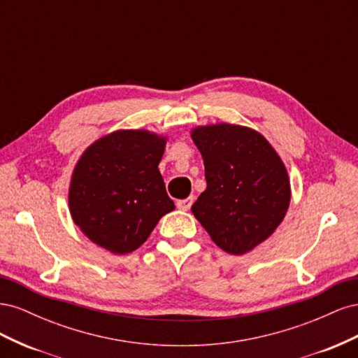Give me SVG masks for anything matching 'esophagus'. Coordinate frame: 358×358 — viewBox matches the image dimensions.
<instances>
[{
    "label": "esophagus",
    "instance_id": "1",
    "mask_svg": "<svg viewBox=\"0 0 358 358\" xmlns=\"http://www.w3.org/2000/svg\"><path fill=\"white\" fill-rule=\"evenodd\" d=\"M192 201H194V197H188V199H183V200H178L176 206L180 210H188L192 206Z\"/></svg>",
    "mask_w": 358,
    "mask_h": 358
}]
</instances>
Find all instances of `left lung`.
Here are the masks:
<instances>
[{"label":"left lung","mask_w":358,"mask_h":358,"mask_svg":"<svg viewBox=\"0 0 358 358\" xmlns=\"http://www.w3.org/2000/svg\"><path fill=\"white\" fill-rule=\"evenodd\" d=\"M208 187L192 213L222 251L242 255L273 234L291 199L282 159L255 129L215 124L191 131Z\"/></svg>","instance_id":"1"}]
</instances>
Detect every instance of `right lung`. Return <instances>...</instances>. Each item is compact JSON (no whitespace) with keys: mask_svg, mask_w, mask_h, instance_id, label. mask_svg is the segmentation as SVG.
I'll use <instances>...</instances> for the list:
<instances>
[{"mask_svg":"<svg viewBox=\"0 0 358 358\" xmlns=\"http://www.w3.org/2000/svg\"><path fill=\"white\" fill-rule=\"evenodd\" d=\"M164 148L166 137L119 129L85 150L73 171L69 206L90 241L112 254L133 252L175 209L158 170Z\"/></svg>","mask_w":358,"mask_h":358,"instance_id":"add662e5","label":"right lung"}]
</instances>
